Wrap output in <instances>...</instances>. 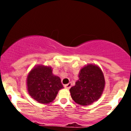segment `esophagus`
Here are the masks:
<instances>
[{
	"mask_svg": "<svg viewBox=\"0 0 131 131\" xmlns=\"http://www.w3.org/2000/svg\"><path fill=\"white\" fill-rule=\"evenodd\" d=\"M71 83H68V84H65V85H64V87L66 88V89H69L70 88H71Z\"/></svg>",
	"mask_w": 131,
	"mask_h": 131,
	"instance_id": "34e87169",
	"label": "esophagus"
}]
</instances>
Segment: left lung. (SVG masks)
<instances>
[{
	"label": "left lung",
	"instance_id": "1",
	"mask_svg": "<svg viewBox=\"0 0 131 131\" xmlns=\"http://www.w3.org/2000/svg\"><path fill=\"white\" fill-rule=\"evenodd\" d=\"M104 86V76L101 69L96 65L88 64L81 69L78 81L69 91L77 104L88 106L100 98Z\"/></svg>",
	"mask_w": 131,
	"mask_h": 131
}]
</instances>
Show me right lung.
<instances>
[{"mask_svg":"<svg viewBox=\"0 0 131 131\" xmlns=\"http://www.w3.org/2000/svg\"><path fill=\"white\" fill-rule=\"evenodd\" d=\"M27 86L31 98L41 104L52 102L63 88L60 77L53 75L51 67L42 65L35 66L30 71Z\"/></svg>","mask_w":131,"mask_h":131,"instance_id":"right-lung-1","label":"right lung"}]
</instances>
